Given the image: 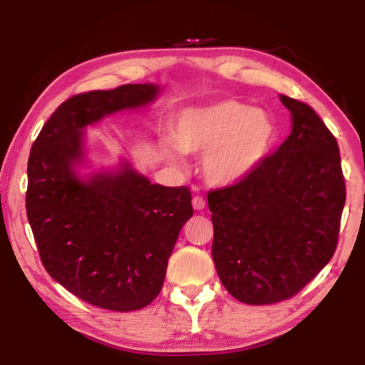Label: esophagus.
Returning <instances> with one entry per match:
<instances>
[{"instance_id":"1","label":"esophagus","mask_w":365,"mask_h":365,"mask_svg":"<svg viewBox=\"0 0 365 365\" xmlns=\"http://www.w3.org/2000/svg\"><path fill=\"white\" fill-rule=\"evenodd\" d=\"M192 207L197 209V211H202L206 207V201H204L202 196H194L192 197Z\"/></svg>"}]
</instances>
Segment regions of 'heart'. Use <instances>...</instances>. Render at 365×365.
I'll list each match as a JSON object with an SVG mask.
<instances>
[{
  "label": "heart",
  "instance_id": "heart-1",
  "mask_svg": "<svg viewBox=\"0 0 365 365\" xmlns=\"http://www.w3.org/2000/svg\"><path fill=\"white\" fill-rule=\"evenodd\" d=\"M274 126L261 109L224 99L189 108L171 126V144L163 151L173 163L182 153H202V173L211 184L231 186L246 179L271 149Z\"/></svg>",
  "mask_w": 365,
  "mask_h": 365
}]
</instances>
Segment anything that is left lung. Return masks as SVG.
Listing matches in <instances>:
<instances>
[{
	"instance_id": "obj_1",
	"label": "left lung",
	"mask_w": 365,
	"mask_h": 365,
	"mask_svg": "<svg viewBox=\"0 0 365 365\" xmlns=\"http://www.w3.org/2000/svg\"><path fill=\"white\" fill-rule=\"evenodd\" d=\"M292 131L231 186L207 194L212 261L237 301L252 306L296 296L337 247L346 182L334 134L309 104L281 94Z\"/></svg>"
}]
</instances>
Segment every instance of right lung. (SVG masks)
I'll return each mask as SVG.
<instances>
[{"instance_id":"right-lung-1","label":"right lung","mask_w":365,"mask_h":365,"mask_svg":"<svg viewBox=\"0 0 365 365\" xmlns=\"http://www.w3.org/2000/svg\"><path fill=\"white\" fill-rule=\"evenodd\" d=\"M156 84L69 98L44 123L28 159L26 214L44 269L93 306L138 311L161 292L168 261L192 216L186 186L166 187L124 163L83 181V131L108 114L146 106Z\"/></svg>"}]
</instances>
